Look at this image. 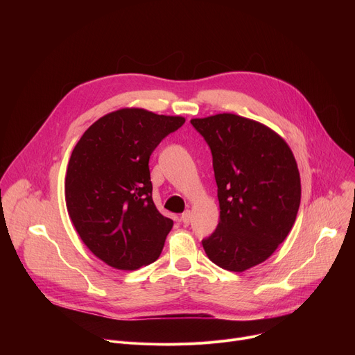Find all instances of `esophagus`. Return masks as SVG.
Returning <instances> with one entry per match:
<instances>
[{"mask_svg":"<svg viewBox=\"0 0 355 355\" xmlns=\"http://www.w3.org/2000/svg\"><path fill=\"white\" fill-rule=\"evenodd\" d=\"M181 221L184 223L185 226L190 225V221H191V211H190V210H185V211L181 214Z\"/></svg>","mask_w":355,"mask_h":355,"instance_id":"esophagus-1","label":"esophagus"}]
</instances>
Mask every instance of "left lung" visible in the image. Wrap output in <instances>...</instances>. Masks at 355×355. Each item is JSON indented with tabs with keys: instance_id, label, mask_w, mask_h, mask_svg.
Here are the masks:
<instances>
[{
	"instance_id": "left-lung-1",
	"label": "left lung",
	"mask_w": 355,
	"mask_h": 355,
	"mask_svg": "<svg viewBox=\"0 0 355 355\" xmlns=\"http://www.w3.org/2000/svg\"><path fill=\"white\" fill-rule=\"evenodd\" d=\"M211 149L220 221L201 243L230 272L265 260L289 234L301 204V177L291 148L266 125L234 114L191 119Z\"/></svg>"
}]
</instances>
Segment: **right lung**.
<instances>
[{
  "mask_svg": "<svg viewBox=\"0 0 355 355\" xmlns=\"http://www.w3.org/2000/svg\"><path fill=\"white\" fill-rule=\"evenodd\" d=\"M182 116L123 107L87 128L64 180L66 206L87 249L112 268L137 270L159 257L174 221L153 200L149 157Z\"/></svg>",
  "mask_w": 355,
  "mask_h": 355,
  "instance_id": "right-lung-1",
  "label": "right lung"
}]
</instances>
